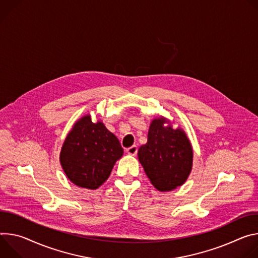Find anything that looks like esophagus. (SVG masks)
Here are the masks:
<instances>
[{
    "mask_svg": "<svg viewBox=\"0 0 258 258\" xmlns=\"http://www.w3.org/2000/svg\"><path fill=\"white\" fill-rule=\"evenodd\" d=\"M137 151H138L137 147H136V146H133V147L127 149V150H126V153H127L128 155H130V156H135V155L137 154Z\"/></svg>",
    "mask_w": 258,
    "mask_h": 258,
    "instance_id": "34e87169",
    "label": "esophagus"
}]
</instances>
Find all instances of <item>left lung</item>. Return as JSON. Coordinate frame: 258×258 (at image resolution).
Instances as JSON below:
<instances>
[{"label":"left lung","instance_id":"left-lung-1","mask_svg":"<svg viewBox=\"0 0 258 258\" xmlns=\"http://www.w3.org/2000/svg\"><path fill=\"white\" fill-rule=\"evenodd\" d=\"M194 152L183 129L165 117L151 121L148 142L138 150V160L152 184L160 191L182 185L192 168Z\"/></svg>","mask_w":258,"mask_h":258}]
</instances>
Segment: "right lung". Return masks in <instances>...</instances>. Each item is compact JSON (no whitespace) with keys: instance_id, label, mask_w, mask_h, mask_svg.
I'll return each instance as SVG.
<instances>
[{"instance_id":"add662e5","label":"right lung","mask_w":258,"mask_h":258,"mask_svg":"<svg viewBox=\"0 0 258 258\" xmlns=\"http://www.w3.org/2000/svg\"><path fill=\"white\" fill-rule=\"evenodd\" d=\"M124 150L117 136L90 113L76 121L61 147L59 162L67 177L77 186L96 189L110 175Z\"/></svg>"}]
</instances>
